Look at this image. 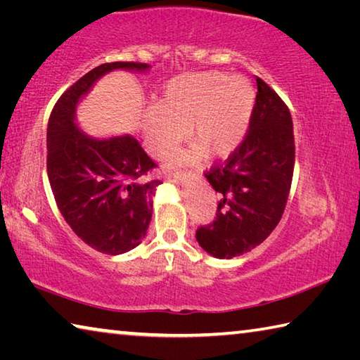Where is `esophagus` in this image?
<instances>
[{
	"mask_svg": "<svg viewBox=\"0 0 360 360\" xmlns=\"http://www.w3.org/2000/svg\"><path fill=\"white\" fill-rule=\"evenodd\" d=\"M191 178V174H173V176H168V181L173 182V184H186V182Z\"/></svg>",
	"mask_w": 360,
	"mask_h": 360,
	"instance_id": "esophagus-1",
	"label": "esophagus"
}]
</instances>
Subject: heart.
<instances>
[{
    "label": "heart",
    "mask_w": 360,
    "mask_h": 360,
    "mask_svg": "<svg viewBox=\"0 0 360 360\" xmlns=\"http://www.w3.org/2000/svg\"><path fill=\"white\" fill-rule=\"evenodd\" d=\"M255 94L241 76L219 71L193 72L172 79L158 105L144 109L139 122L149 154L163 158L186 136L191 148L169 162V168L198 165L208 154L227 158L240 148L251 122Z\"/></svg>",
    "instance_id": "b5f03b06"
}]
</instances>
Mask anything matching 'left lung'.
<instances>
[{
    "label": "left lung",
    "mask_w": 360,
    "mask_h": 360,
    "mask_svg": "<svg viewBox=\"0 0 360 360\" xmlns=\"http://www.w3.org/2000/svg\"><path fill=\"white\" fill-rule=\"evenodd\" d=\"M249 131L224 165L206 176L217 192V217L197 230L198 245L216 259L249 252L266 240L288 202L295 162L288 106L260 77Z\"/></svg>",
    "instance_id": "8db88e82"
}]
</instances>
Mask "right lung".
Returning <instances> with one entry per match:
<instances>
[{
  "label": "right lung",
  "mask_w": 360,
  "mask_h": 360,
  "mask_svg": "<svg viewBox=\"0 0 360 360\" xmlns=\"http://www.w3.org/2000/svg\"><path fill=\"white\" fill-rule=\"evenodd\" d=\"M115 70L148 72L150 65L96 66L60 96L47 124V174L60 212L85 245L119 255L143 241L160 181H141L155 167L129 133L96 138L77 124V106Z\"/></svg>",
  "instance_id": "add662e5"
}]
</instances>
